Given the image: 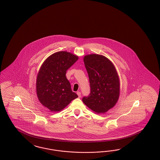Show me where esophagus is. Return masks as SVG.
Here are the masks:
<instances>
[{"label":"esophagus","instance_id":"1","mask_svg":"<svg viewBox=\"0 0 160 160\" xmlns=\"http://www.w3.org/2000/svg\"><path fill=\"white\" fill-rule=\"evenodd\" d=\"M77 94L78 98H80V97H81V93H80V92H77Z\"/></svg>","mask_w":160,"mask_h":160}]
</instances>
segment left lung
I'll list each match as a JSON object with an SVG mask.
<instances>
[{
    "label": "left lung",
    "mask_w": 160,
    "mask_h": 160,
    "mask_svg": "<svg viewBox=\"0 0 160 160\" xmlns=\"http://www.w3.org/2000/svg\"><path fill=\"white\" fill-rule=\"evenodd\" d=\"M88 73L90 93L83 103L98 113H104L114 107L120 94V81L111 61L99 54H88L83 58Z\"/></svg>",
    "instance_id": "left-lung-1"
}]
</instances>
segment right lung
<instances>
[{"instance_id":"obj_1","label":"right lung","mask_w":160,"mask_h":160,"mask_svg":"<svg viewBox=\"0 0 160 160\" xmlns=\"http://www.w3.org/2000/svg\"><path fill=\"white\" fill-rule=\"evenodd\" d=\"M78 59L67 51L57 52L44 61L39 70L36 92L40 103L51 112L64 109L72 100L78 98L72 92L67 78V70Z\"/></svg>"}]
</instances>
